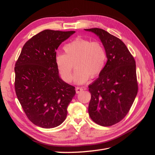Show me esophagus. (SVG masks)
<instances>
[{"label":"esophagus","mask_w":155,"mask_h":155,"mask_svg":"<svg viewBox=\"0 0 155 155\" xmlns=\"http://www.w3.org/2000/svg\"><path fill=\"white\" fill-rule=\"evenodd\" d=\"M83 91V88H81V87H77V88H76V93H77V94L81 93V92Z\"/></svg>","instance_id":"esophagus-1"}]
</instances>
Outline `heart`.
I'll use <instances>...</instances> for the list:
<instances>
[{"mask_svg":"<svg viewBox=\"0 0 155 155\" xmlns=\"http://www.w3.org/2000/svg\"><path fill=\"white\" fill-rule=\"evenodd\" d=\"M63 48L65 54L56 55L55 63L65 81L70 82L72 79L74 62L76 69L72 79L77 84H84L91 76L96 77L104 70L107 54L101 42L78 38L64 45Z\"/></svg>","mask_w":155,"mask_h":155,"instance_id":"b5f03b06","label":"heart"}]
</instances>
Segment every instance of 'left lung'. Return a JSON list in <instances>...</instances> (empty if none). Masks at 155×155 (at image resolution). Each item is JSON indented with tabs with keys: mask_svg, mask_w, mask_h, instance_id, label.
<instances>
[{
	"mask_svg": "<svg viewBox=\"0 0 155 155\" xmlns=\"http://www.w3.org/2000/svg\"><path fill=\"white\" fill-rule=\"evenodd\" d=\"M97 35L106 50L107 62L97 80L88 86V114L95 123L110 127L123 119L138 92L135 61L120 39L103 29H84Z\"/></svg>",
	"mask_w": 155,
	"mask_h": 155,
	"instance_id": "8db88e82",
	"label": "left lung"
}]
</instances>
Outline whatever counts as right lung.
I'll return each instance as SVG.
<instances>
[{
  "label": "right lung",
  "mask_w": 155,
  "mask_h": 155,
  "mask_svg": "<svg viewBox=\"0 0 155 155\" xmlns=\"http://www.w3.org/2000/svg\"><path fill=\"white\" fill-rule=\"evenodd\" d=\"M74 32H39L23 46L16 62V94L28 119L38 127H58L67 117L75 88L59 77L55 57L59 45Z\"/></svg>",
  "instance_id": "right-lung-1"
}]
</instances>
